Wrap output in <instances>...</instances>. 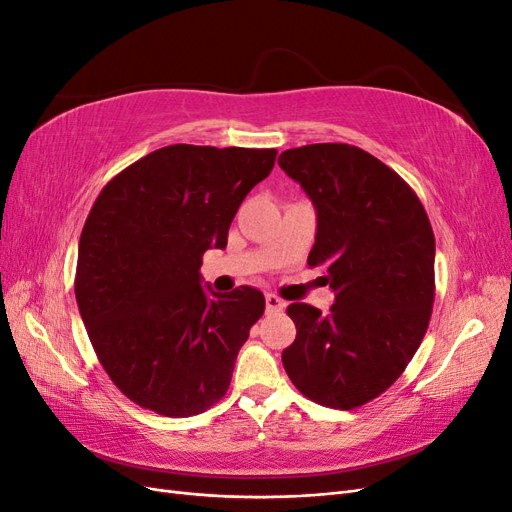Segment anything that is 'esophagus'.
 <instances>
[{
  "mask_svg": "<svg viewBox=\"0 0 512 512\" xmlns=\"http://www.w3.org/2000/svg\"><path fill=\"white\" fill-rule=\"evenodd\" d=\"M265 303H267L269 312H282V309L286 307V303L280 297H277V294H271V292L265 297Z\"/></svg>",
  "mask_w": 512,
  "mask_h": 512,
  "instance_id": "1",
  "label": "esophagus"
}]
</instances>
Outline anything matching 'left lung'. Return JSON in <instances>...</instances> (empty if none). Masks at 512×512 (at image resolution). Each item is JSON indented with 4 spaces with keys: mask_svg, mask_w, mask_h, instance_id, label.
Returning <instances> with one entry per match:
<instances>
[{
    "mask_svg": "<svg viewBox=\"0 0 512 512\" xmlns=\"http://www.w3.org/2000/svg\"><path fill=\"white\" fill-rule=\"evenodd\" d=\"M277 164L316 209L309 267L335 292L329 314L290 303L297 327L282 352L288 378L320 406L352 410L404 374L429 327L436 239L421 200L371 153L318 143Z\"/></svg>",
    "mask_w": 512,
    "mask_h": 512,
    "instance_id": "obj_1",
    "label": "left lung"
}]
</instances>
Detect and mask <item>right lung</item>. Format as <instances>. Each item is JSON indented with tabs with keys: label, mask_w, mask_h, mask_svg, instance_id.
Here are the masks:
<instances>
[{
	"label": "right lung",
	"mask_w": 512,
	"mask_h": 512,
	"mask_svg": "<svg viewBox=\"0 0 512 512\" xmlns=\"http://www.w3.org/2000/svg\"><path fill=\"white\" fill-rule=\"evenodd\" d=\"M275 149L168 145L104 185L79 241L74 292L104 371L141 408L205 412L226 395L265 297L203 288L232 218L269 177Z\"/></svg>",
	"instance_id": "1"
}]
</instances>
